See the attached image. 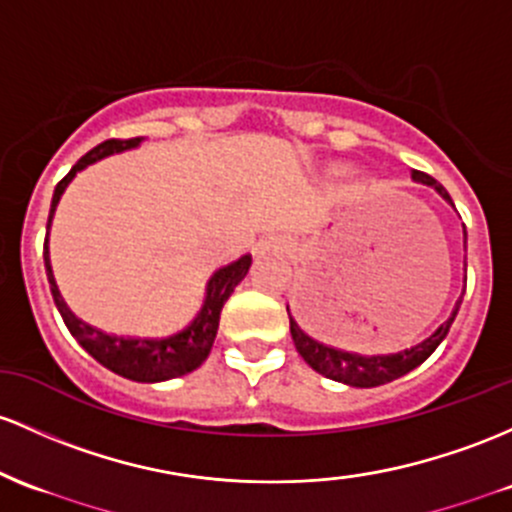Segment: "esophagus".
I'll list each match as a JSON object with an SVG mask.
<instances>
[{"mask_svg":"<svg viewBox=\"0 0 512 512\" xmlns=\"http://www.w3.org/2000/svg\"><path fill=\"white\" fill-rule=\"evenodd\" d=\"M282 247V238H267L262 240L260 247H257V252H269V250H279Z\"/></svg>","mask_w":512,"mask_h":512,"instance_id":"34e87169","label":"esophagus"}]
</instances>
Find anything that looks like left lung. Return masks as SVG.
<instances>
[{
  "label": "left lung",
  "instance_id": "1",
  "mask_svg": "<svg viewBox=\"0 0 512 512\" xmlns=\"http://www.w3.org/2000/svg\"><path fill=\"white\" fill-rule=\"evenodd\" d=\"M413 179L418 184H425V187H432L447 204H452L449 194L445 192L437 179H432L430 174L413 170ZM454 206V204H452ZM464 250H466V228H464ZM459 306H462V299L457 301V306L452 308L449 318L430 338H425L418 345L408 347V350L401 352H391V355H359V352H350L347 347H338V345H330L318 335H313L306 325H299L289 313V325H291V338H294L296 350L303 357V362L308 364L311 369H316L318 374H323L325 379H333L340 381V384L347 386H357V389H372V386H381V384H389V381L398 379V376L413 372L415 367L428 359L432 352L437 350L442 340L447 338L449 328H452L454 318H457ZM289 311V306H286Z\"/></svg>",
  "mask_w": 512,
  "mask_h": 512
}]
</instances>
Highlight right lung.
<instances>
[{"instance_id":"1","label":"right lung","mask_w":512,"mask_h":512,"mask_svg":"<svg viewBox=\"0 0 512 512\" xmlns=\"http://www.w3.org/2000/svg\"><path fill=\"white\" fill-rule=\"evenodd\" d=\"M140 143H143V138L106 140V143L97 145V148L80 157L77 165L72 167V170L65 174V179H60L58 187H55L53 201H50L48 233L50 223H53L55 209H58L60 204V196H63L65 189L70 187V182L77 177V172L87 170L89 165H94V162L104 160V157L109 155L126 153V150L138 148ZM43 260H46L50 294H53L55 306H58L60 316H63L72 338L80 342L84 350L97 359L99 364H104L106 369L123 376V379L140 381V384H157V381L177 379V376L194 372L196 367H201V364L206 362V357H209L213 347V340H216L223 303L228 301L230 294H233L235 286L243 282L247 269L252 265V257L243 255L235 262H230V265L216 269V272L211 274L209 284H206V296L204 303H201V311L196 313L192 323H189L187 328L179 330V333L167 335V338H123V335H109L104 333V330L92 328L89 323H82V320L67 308V303L58 291V284H55L53 267H50L48 238Z\"/></svg>"}]
</instances>
